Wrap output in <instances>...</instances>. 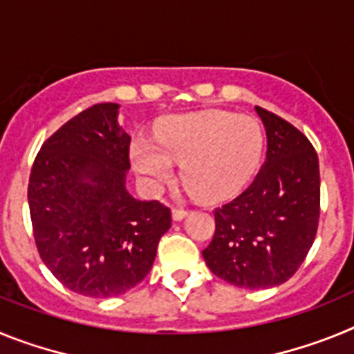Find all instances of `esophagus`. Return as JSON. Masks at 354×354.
I'll list each match as a JSON object with an SVG mask.
<instances>
[{
    "label": "esophagus",
    "instance_id": "1",
    "mask_svg": "<svg viewBox=\"0 0 354 354\" xmlns=\"http://www.w3.org/2000/svg\"><path fill=\"white\" fill-rule=\"evenodd\" d=\"M187 209H184V207H174L171 209V218H174L175 221H180L183 220V218H186L187 216Z\"/></svg>",
    "mask_w": 354,
    "mask_h": 354
}]
</instances>
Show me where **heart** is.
<instances>
[{"label":"heart","mask_w":354,"mask_h":354,"mask_svg":"<svg viewBox=\"0 0 354 354\" xmlns=\"http://www.w3.org/2000/svg\"><path fill=\"white\" fill-rule=\"evenodd\" d=\"M154 143H133L134 168L161 187L174 179V162L196 196L220 200L237 193L257 170L264 133L250 115L205 109L180 115L156 129Z\"/></svg>","instance_id":"obj_1"}]
</instances>
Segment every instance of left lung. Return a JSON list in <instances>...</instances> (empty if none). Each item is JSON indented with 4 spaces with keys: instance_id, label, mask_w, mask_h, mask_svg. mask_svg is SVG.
<instances>
[{
    "instance_id": "8db88e82",
    "label": "left lung",
    "mask_w": 354,
    "mask_h": 354,
    "mask_svg": "<svg viewBox=\"0 0 354 354\" xmlns=\"http://www.w3.org/2000/svg\"><path fill=\"white\" fill-rule=\"evenodd\" d=\"M268 136L261 171L239 196L214 209V234L202 252L209 270L243 289L287 282L305 261L321 214L317 152L282 117L259 108Z\"/></svg>"
}]
</instances>
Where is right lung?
Here are the masks:
<instances>
[{
	"mask_svg": "<svg viewBox=\"0 0 354 354\" xmlns=\"http://www.w3.org/2000/svg\"><path fill=\"white\" fill-rule=\"evenodd\" d=\"M118 104H93L40 147L28 184L40 259L67 289L113 298L138 286L154 264L171 212L126 189L131 136Z\"/></svg>",
	"mask_w": 354,
	"mask_h": 354,
	"instance_id": "add662e5",
	"label": "right lung"
}]
</instances>
